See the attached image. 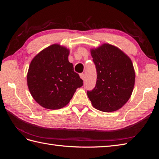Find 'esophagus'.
Here are the masks:
<instances>
[{
	"label": "esophagus",
	"mask_w": 159,
	"mask_h": 159,
	"mask_svg": "<svg viewBox=\"0 0 159 159\" xmlns=\"http://www.w3.org/2000/svg\"><path fill=\"white\" fill-rule=\"evenodd\" d=\"M80 78L82 79V80H84L85 79V74H80Z\"/></svg>",
	"instance_id": "1"
}]
</instances>
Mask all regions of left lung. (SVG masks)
Returning <instances> with one entry per match:
<instances>
[{
	"instance_id": "8db88e82",
	"label": "left lung",
	"mask_w": 159,
	"mask_h": 159,
	"mask_svg": "<svg viewBox=\"0 0 159 159\" xmlns=\"http://www.w3.org/2000/svg\"><path fill=\"white\" fill-rule=\"evenodd\" d=\"M97 70L95 87L87 94L93 106L104 112L121 108L132 94L135 73L131 60L109 44L91 49Z\"/></svg>"
}]
</instances>
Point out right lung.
I'll use <instances>...</instances> for the list:
<instances>
[{"label":"right lung","mask_w":159,"mask_h":159,"mask_svg":"<svg viewBox=\"0 0 159 159\" xmlns=\"http://www.w3.org/2000/svg\"><path fill=\"white\" fill-rule=\"evenodd\" d=\"M70 50L52 44L42 50L30 62L27 84L36 102L42 107L58 109L68 104L83 80L68 61Z\"/></svg>","instance_id":"1"}]
</instances>
